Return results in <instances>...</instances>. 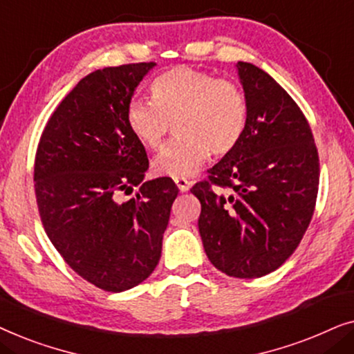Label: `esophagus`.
Returning a JSON list of instances; mask_svg holds the SVG:
<instances>
[{
  "instance_id": "esophagus-1",
  "label": "esophagus",
  "mask_w": 354,
  "mask_h": 354,
  "mask_svg": "<svg viewBox=\"0 0 354 354\" xmlns=\"http://www.w3.org/2000/svg\"><path fill=\"white\" fill-rule=\"evenodd\" d=\"M174 182H176V185L178 187V190H180L182 193L188 192V190H190V187H192V182L187 180V178H183V177L174 178Z\"/></svg>"
}]
</instances>
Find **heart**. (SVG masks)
I'll list each match as a JSON object with an SVG mask.
<instances>
[{
    "mask_svg": "<svg viewBox=\"0 0 354 354\" xmlns=\"http://www.w3.org/2000/svg\"><path fill=\"white\" fill-rule=\"evenodd\" d=\"M149 93L151 101H130L125 122L135 140L148 149L161 148L174 124L178 138L154 159L158 176L190 177L211 153L225 156L243 137L248 104L235 82L177 66L158 75Z\"/></svg>",
    "mask_w": 354,
    "mask_h": 354,
    "instance_id": "obj_1",
    "label": "heart"
}]
</instances>
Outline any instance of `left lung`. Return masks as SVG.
<instances>
[{
    "label": "left lung",
    "instance_id": "8db88e82",
    "mask_svg": "<svg viewBox=\"0 0 354 354\" xmlns=\"http://www.w3.org/2000/svg\"><path fill=\"white\" fill-rule=\"evenodd\" d=\"M236 71L248 104L245 133L192 193L212 266L254 279L279 269L301 241L316 206L319 156L292 96L254 64L239 61Z\"/></svg>",
    "mask_w": 354,
    "mask_h": 354
}]
</instances>
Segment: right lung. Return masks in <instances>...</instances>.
<instances>
[{
  "mask_svg": "<svg viewBox=\"0 0 354 354\" xmlns=\"http://www.w3.org/2000/svg\"><path fill=\"white\" fill-rule=\"evenodd\" d=\"M156 62L104 67L84 77L48 120L35 156L45 232L67 264L106 292L149 277L178 188L143 182L148 156L125 122L133 91ZM133 186L139 192L122 200Z\"/></svg>",
  "mask_w": 354,
  "mask_h": 354,
  "instance_id": "add662e5",
  "label": "right lung"
}]
</instances>
